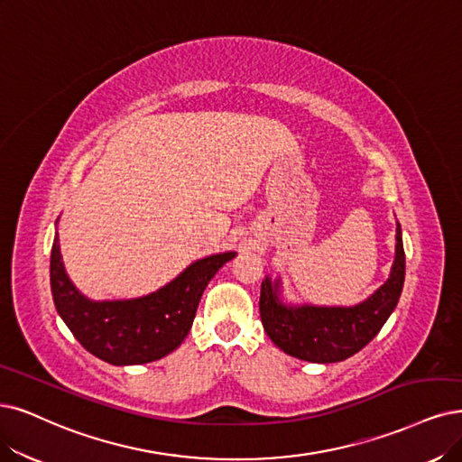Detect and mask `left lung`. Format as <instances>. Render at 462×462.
Listing matches in <instances>:
<instances>
[{
	"mask_svg": "<svg viewBox=\"0 0 462 462\" xmlns=\"http://www.w3.org/2000/svg\"><path fill=\"white\" fill-rule=\"evenodd\" d=\"M405 278L402 226L396 230V261L386 283L352 309H291L278 299V282L261 285L259 310L266 335L285 354L304 362L335 364L360 352L377 337L400 300Z\"/></svg>",
	"mask_w": 462,
	"mask_h": 462,
	"instance_id": "1",
	"label": "left lung"
}]
</instances>
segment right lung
Returning a JSON list of instances; mask_svg holds the SVG:
<instances>
[{
  "instance_id": "1",
  "label": "right lung",
  "mask_w": 462,
  "mask_h": 462,
  "mask_svg": "<svg viewBox=\"0 0 462 462\" xmlns=\"http://www.w3.org/2000/svg\"><path fill=\"white\" fill-rule=\"evenodd\" d=\"M234 253L211 254L188 266L182 274L134 300L93 302L68 280L59 237L51 249V291L57 312L79 345L112 365H139L173 352L196 318L203 289Z\"/></svg>"
}]
</instances>
